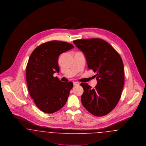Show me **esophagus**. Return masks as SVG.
<instances>
[{
    "instance_id": "obj_1",
    "label": "esophagus",
    "mask_w": 146,
    "mask_h": 146,
    "mask_svg": "<svg viewBox=\"0 0 146 146\" xmlns=\"http://www.w3.org/2000/svg\"><path fill=\"white\" fill-rule=\"evenodd\" d=\"M73 85H74V86H78V85H79V83L76 82H73Z\"/></svg>"
}]
</instances>
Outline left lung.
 <instances>
[{"instance_id": "1", "label": "left lung", "mask_w": 146, "mask_h": 146, "mask_svg": "<svg viewBox=\"0 0 146 146\" xmlns=\"http://www.w3.org/2000/svg\"><path fill=\"white\" fill-rule=\"evenodd\" d=\"M73 43L83 52L88 68L96 73L97 83L94 89L86 83L80 84L84 89L82 103L94 115H106L115 108L121 97L124 84L123 60L103 39H78Z\"/></svg>"}]
</instances>
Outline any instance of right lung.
Segmentation results:
<instances>
[{"label": "right lung", "mask_w": 146, "mask_h": 146, "mask_svg": "<svg viewBox=\"0 0 146 146\" xmlns=\"http://www.w3.org/2000/svg\"><path fill=\"white\" fill-rule=\"evenodd\" d=\"M73 48L68 42L52 40L36 47L29 57L26 67L28 91L35 104L44 113L58 111L67 101L73 84L62 82L53 75L60 71L59 56Z\"/></svg>", "instance_id": "right-lung-1"}]
</instances>
